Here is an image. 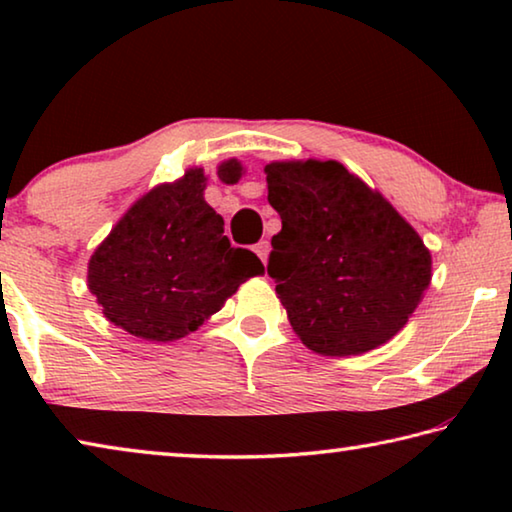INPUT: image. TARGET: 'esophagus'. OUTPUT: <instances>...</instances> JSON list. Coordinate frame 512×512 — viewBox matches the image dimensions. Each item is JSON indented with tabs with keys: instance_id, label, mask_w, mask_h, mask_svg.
<instances>
[{
	"instance_id": "1",
	"label": "esophagus",
	"mask_w": 512,
	"mask_h": 512,
	"mask_svg": "<svg viewBox=\"0 0 512 512\" xmlns=\"http://www.w3.org/2000/svg\"><path fill=\"white\" fill-rule=\"evenodd\" d=\"M254 251L258 254V258H261L263 265H267V256H270V242L267 240H261L258 245L254 247Z\"/></svg>"
}]
</instances>
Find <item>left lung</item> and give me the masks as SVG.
Segmentation results:
<instances>
[{
  "instance_id": "left-lung-1",
  "label": "left lung",
  "mask_w": 512,
  "mask_h": 512,
  "mask_svg": "<svg viewBox=\"0 0 512 512\" xmlns=\"http://www.w3.org/2000/svg\"><path fill=\"white\" fill-rule=\"evenodd\" d=\"M265 176L281 217L267 274L300 341L325 357L391 341L432 279L421 235L336 160L270 162Z\"/></svg>"
}]
</instances>
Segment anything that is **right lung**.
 <instances>
[{
	"label": "right lung",
	"mask_w": 512,
	"mask_h": 512,
	"mask_svg": "<svg viewBox=\"0 0 512 512\" xmlns=\"http://www.w3.org/2000/svg\"><path fill=\"white\" fill-rule=\"evenodd\" d=\"M226 185L242 178V164L217 167ZM206 174L190 167L137 199L89 261V290L102 316L144 341H178L199 329L263 263L249 249L231 247L224 219L203 190Z\"/></svg>",
	"instance_id": "obj_1"
}]
</instances>
